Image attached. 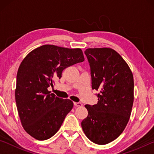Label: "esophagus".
<instances>
[{
	"mask_svg": "<svg viewBox=\"0 0 154 154\" xmlns=\"http://www.w3.org/2000/svg\"><path fill=\"white\" fill-rule=\"evenodd\" d=\"M74 105L75 106H82L83 105L81 103H74Z\"/></svg>",
	"mask_w": 154,
	"mask_h": 154,
	"instance_id": "1",
	"label": "esophagus"
}]
</instances>
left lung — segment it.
Listing matches in <instances>:
<instances>
[{"label": "left lung", "mask_w": 154, "mask_h": 154, "mask_svg": "<svg viewBox=\"0 0 154 154\" xmlns=\"http://www.w3.org/2000/svg\"><path fill=\"white\" fill-rule=\"evenodd\" d=\"M90 67L92 90L97 104L85 105L88 115L82 122L91 141L105 145L113 141L126 128L134 101L133 75L121 56L111 48L85 51Z\"/></svg>", "instance_id": "8db88e82"}]
</instances>
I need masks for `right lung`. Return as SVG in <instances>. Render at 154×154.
Here are the masks:
<instances>
[{"mask_svg": "<svg viewBox=\"0 0 154 154\" xmlns=\"http://www.w3.org/2000/svg\"><path fill=\"white\" fill-rule=\"evenodd\" d=\"M84 61L82 49L45 45L34 49L18 69L15 102L22 126L35 139L43 140L55 134L73 103L48 90L63 70Z\"/></svg>", "mask_w": 154, "mask_h": 154, "instance_id": "add662e5", "label": "right lung"}]
</instances>
